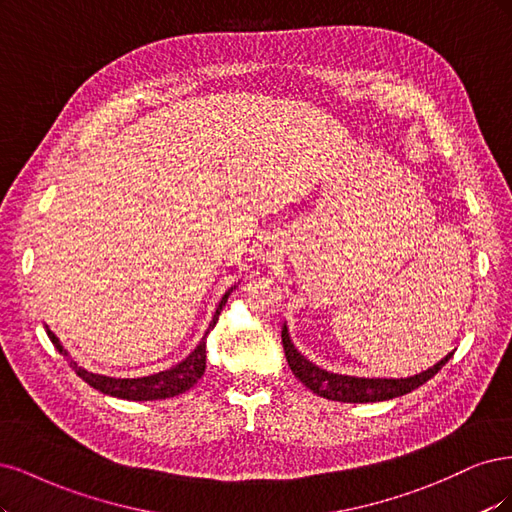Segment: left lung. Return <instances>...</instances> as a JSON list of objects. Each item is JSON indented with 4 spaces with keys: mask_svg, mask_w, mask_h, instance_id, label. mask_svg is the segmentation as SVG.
<instances>
[{
    "mask_svg": "<svg viewBox=\"0 0 512 512\" xmlns=\"http://www.w3.org/2000/svg\"><path fill=\"white\" fill-rule=\"evenodd\" d=\"M280 336H283L287 364H289L291 372L295 374V378L302 381V385H306L312 393L321 395V398L334 400V402H349V404L383 402V400H393V398H400V395L415 391L417 387L430 381L432 376H436L438 370H442V366L447 364V361L455 353V351L449 353L432 368H427L425 372H419V374L408 376V378H357V376L327 372V370L312 364V361H308L293 346L287 325H283V334Z\"/></svg>",
    "mask_w": 512,
    "mask_h": 512,
    "instance_id": "8db88e82",
    "label": "left lung"
}]
</instances>
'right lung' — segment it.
<instances>
[{
	"label": "right lung",
	"instance_id": "obj_1",
	"mask_svg": "<svg viewBox=\"0 0 512 512\" xmlns=\"http://www.w3.org/2000/svg\"><path fill=\"white\" fill-rule=\"evenodd\" d=\"M234 289H236V285L229 291H225V295L217 306V312H214V317H212V321L206 329L204 338L200 340V344H197L195 349L183 361H180V364L172 366L170 370L157 372V374H148V376H140V378H112V376H104V374L87 372L85 368H80L74 359H70L68 351L63 349L59 338L51 332V329H46V334H48V338H51V342L57 346V351L70 359L72 370L93 389L102 391L106 395H112V398H121V400H136V402L166 400V398H174V395H178V393H185L187 389H191L204 376V370H206V336L210 334V329L217 325L221 310H223V306L229 298V293H232Z\"/></svg>",
	"mask_w": 512,
	"mask_h": 512
}]
</instances>
